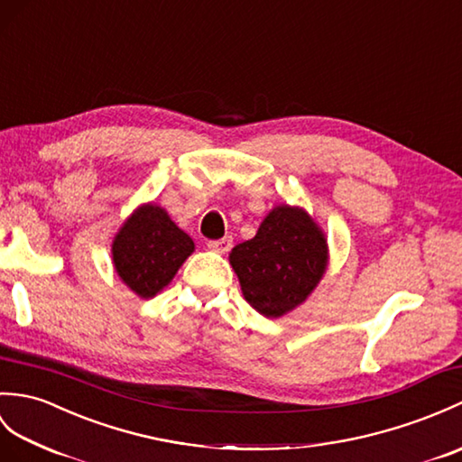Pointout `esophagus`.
<instances>
[{"label":"esophagus","instance_id":"obj_1","mask_svg":"<svg viewBox=\"0 0 462 462\" xmlns=\"http://www.w3.org/2000/svg\"><path fill=\"white\" fill-rule=\"evenodd\" d=\"M208 248L214 250V252H218V254H226L232 248V238H230V236H226V238H220V240H210Z\"/></svg>","mask_w":462,"mask_h":462}]
</instances>
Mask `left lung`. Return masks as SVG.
Returning a JSON list of instances; mask_svg holds the SVG:
<instances>
[{"label":"left lung","instance_id":"left-lung-1","mask_svg":"<svg viewBox=\"0 0 462 462\" xmlns=\"http://www.w3.org/2000/svg\"><path fill=\"white\" fill-rule=\"evenodd\" d=\"M244 299L263 317H283L313 293L328 263L327 238L299 207H275L245 240L230 252Z\"/></svg>","mask_w":462,"mask_h":462}]
</instances>
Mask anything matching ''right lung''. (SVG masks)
Here are the masks:
<instances>
[{
    "mask_svg": "<svg viewBox=\"0 0 462 462\" xmlns=\"http://www.w3.org/2000/svg\"><path fill=\"white\" fill-rule=\"evenodd\" d=\"M192 252L190 236L153 202L139 207L112 242L116 273L142 299L155 297L167 287Z\"/></svg>",
    "mask_w": 462,
    "mask_h": 462,
    "instance_id": "right-lung-1",
    "label": "right lung"
}]
</instances>
